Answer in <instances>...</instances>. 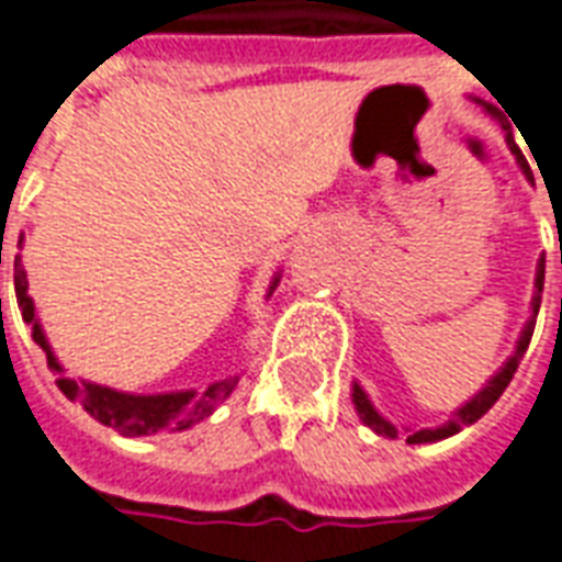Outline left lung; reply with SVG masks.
<instances>
[{"label":"left lung","mask_w":562,"mask_h":562,"mask_svg":"<svg viewBox=\"0 0 562 562\" xmlns=\"http://www.w3.org/2000/svg\"><path fill=\"white\" fill-rule=\"evenodd\" d=\"M475 102L482 104L487 114L496 116V120L503 123V114L496 111L494 104L482 102V99H475ZM503 128L508 132L506 123H503ZM506 140H508V147H512V153L518 156V165L524 168V173L530 177V165H527V159L520 156L518 144L512 140V132L506 135ZM560 265H562V244H560ZM542 282H544V258H539V270H536V294H532V316H530V322H527L524 334H520L515 355H512L506 364L499 367V373H496V376L491 379V382H487V385H484V389L479 391V394H475L470 403H467V406H460L458 413L451 415L446 424H439V427H422V430H409V434H406V442H409V446H422V442H439V439H446V436H454L458 430H463L467 424L479 422V418H482V415L487 413V409H491L496 401H499V394L508 389V382H512V376H515L520 358H524L527 346H530L532 328H536V316H539V304H542ZM352 403H355V409H358V415H361V422H364L370 430H376L379 436H389V439H397V427H394L391 422H385V418H382V415L373 409V403H370V397H367L364 389H361L358 382L352 385Z\"/></svg>","instance_id":"1"}]
</instances>
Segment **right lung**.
<instances>
[{
  "label": "right lung",
  "instance_id": "obj_1",
  "mask_svg": "<svg viewBox=\"0 0 562 562\" xmlns=\"http://www.w3.org/2000/svg\"><path fill=\"white\" fill-rule=\"evenodd\" d=\"M277 282H280V277H273L270 292L277 289ZM14 294H18L20 316H23L26 325H32V340L42 346L44 355H47V367L59 376L56 379L59 391L66 394L68 401L80 403L95 422L114 427L116 434L149 436L159 434V430H186V427H192V424L204 422L207 415H213V409L228 401V394L237 389V376L220 379L204 391H173V394H126V391L104 389V385L83 382V379L78 382V379L63 373L56 355L50 352V342H47L42 325L35 318L30 282H26V270L20 265V258H14Z\"/></svg>",
  "mask_w": 562,
  "mask_h": 562
}]
</instances>
